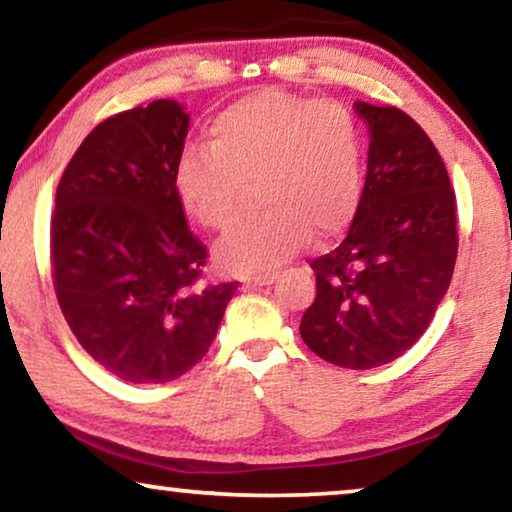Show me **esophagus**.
<instances>
[{"label":"esophagus","instance_id":"34e87169","mask_svg":"<svg viewBox=\"0 0 512 512\" xmlns=\"http://www.w3.org/2000/svg\"><path fill=\"white\" fill-rule=\"evenodd\" d=\"M273 273L266 271V273H253V276H246L243 278V285H253V287H262V285H271L273 283Z\"/></svg>","mask_w":512,"mask_h":512}]
</instances>
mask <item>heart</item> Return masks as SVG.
<instances>
[{
    "label": "heart",
    "mask_w": 512,
    "mask_h": 512,
    "mask_svg": "<svg viewBox=\"0 0 512 512\" xmlns=\"http://www.w3.org/2000/svg\"><path fill=\"white\" fill-rule=\"evenodd\" d=\"M211 143H190L176 162V194L206 229L236 218L255 178L259 211L227 232L215 255L229 271L271 269L348 225L364 192L359 122L336 99L262 90L215 115Z\"/></svg>",
    "instance_id": "obj_1"
}]
</instances>
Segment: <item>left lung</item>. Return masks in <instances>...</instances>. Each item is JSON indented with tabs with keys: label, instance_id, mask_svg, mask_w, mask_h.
Here are the masks:
<instances>
[{
	"label": "left lung",
	"instance_id": "1",
	"mask_svg": "<svg viewBox=\"0 0 512 512\" xmlns=\"http://www.w3.org/2000/svg\"><path fill=\"white\" fill-rule=\"evenodd\" d=\"M369 125V169L348 236L311 259L315 301L299 334L345 369L401 357L434 318L457 259V199L427 132L397 106L355 102Z\"/></svg>",
	"mask_w": 512,
	"mask_h": 512
}]
</instances>
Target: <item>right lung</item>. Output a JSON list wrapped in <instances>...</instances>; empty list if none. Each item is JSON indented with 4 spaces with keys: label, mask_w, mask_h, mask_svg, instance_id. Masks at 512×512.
<instances>
[{
    "label": "right lung",
    "mask_w": 512,
    "mask_h": 512,
    "mask_svg": "<svg viewBox=\"0 0 512 512\" xmlns=\"http://www.w3.org/2000/svg\"><path fill=\"white\" fill-rule=\"evenodd\" d=\"M190 115L174 99L115 113L71 157L50 215L57 301L83 350L125 383L201 362L239 283H204L208 250L176 194Z\"/></svg>",
    "instance_id": "add662e5"
}]
</instances>
